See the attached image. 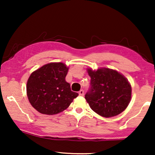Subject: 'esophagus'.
Listing matches in <instances>:
<instances>
[{
  "instance_id": "1",
  "label": "esophagus",
  "mask_w": 155,
  "mask_h": 155,
  "mask_svg": "<svg viewBox=\"0 0 155 155\" xmlns=\"http://www.w3.org/2000/svg\"><path fill=\"white\" fill-rule=\"evenodd\" d=\"M79 95L80 96H83L84 95V90H81L79 92Z\"/></svg>"
}]
</instances>
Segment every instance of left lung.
I'll list each match as a JSON object with an SVG mask.
<instances>
[{"label": "left lung", "instance_id": "obj_1", "mask_svg": "<svg viewBox=\"0 0 155 155\" xmlns=\"http://www.w3.org/2000/svg\"><path fill=\"white\" fill-rule=\"evenodd\" d=\"M91 88L85 95L89 106L97 114L109 118L124 111L131 100L132 88L128 80L116 70L87 68Z\"/></svg>", "mask_w": 155, "mask_h": 155}]
</instances>
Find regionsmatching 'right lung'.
<instances>
[{
  "label": "right lung",
  "mask_w": 155,
  "mask_h": 155,
  "mask_svg": "<svg viewBox=\"0 0 155 155\" xmlns=\"http://www.w3.org/2000/svg\"><path fill=\"white\" fill-rule=\"evenodd\" d=\"M69 68L63 63H50L33 71L27 82L30 104L39 113L54 115L63 111L79 94L65 81Z\"/></svg>",
  "instance_id": "obj_1"
}]
</instances>
